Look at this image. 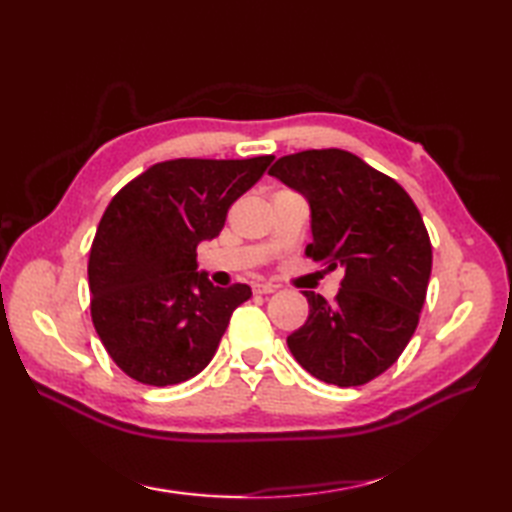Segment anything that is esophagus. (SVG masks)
Wrapping results in <instances>:
<instances>
[{
    "label": "esophagus",
    "instance_id": "1",
    "mask_svg": "<svg viewBox=\"0 0 512 512\" xmlns=\"http://www.w3.org/2000/svg\"><path fill=\"white\" fill-rule=\"evenodd\" d=\"M277 286L275 284H255L253 292L255 295H270V292H275Z\"/></svg>",
    "mask_w": 512,
    "mask_h": 512
}]
</instances>
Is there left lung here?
I'll list each match as a JSON object with an SVG mask.
<instances>
[{"label": "left lung", "instance_id": "1", "mask_svg": "<svg viewBox=\"0 0 512 512\" xmlns=\"http://www.w3.org/2000/svg\"><path fill=\"white\" fill-rule=\"evenodd\" d=\"M268 173L310 206L306 255L345 273L334 303L303 292L310 314L288 336L290 352L323 383L365 385L398 361L427 299L431 242L418 206L343 149L284 156Z\"/></svg>", "mask_w": 512, "mask_h": 512}]
</instances>
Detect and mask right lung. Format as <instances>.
I'll return each instance as SVG.
<instances>
[{
  "instance_id": "obj_1",
  "label": "right lung",
  "mask_w": 512,
  "mask_h": 512,
  "mask_svg": "<svg viewBox=\"0 0 512 512\" xmlns=\"http://www.w3.org/2000/svg\"><path fill=\"white\" fill-rule=\"evenodd\" d=\"M270 162H158L112 198L90 250V308L107 354L129 378L178 385L211 363L233 310L253 292L213 286L195 248L220 235L231 204Z\"/></svg>"
}]
</instances>
